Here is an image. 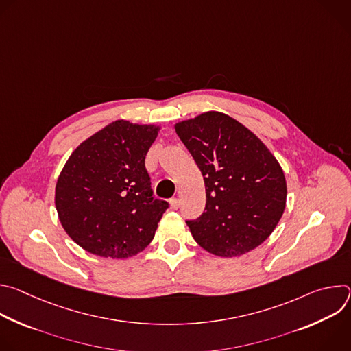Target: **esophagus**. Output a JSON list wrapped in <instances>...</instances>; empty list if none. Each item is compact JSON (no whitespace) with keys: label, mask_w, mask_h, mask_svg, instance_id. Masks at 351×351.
Returning <instances> with one entry per match:
<instances>
[{"label":"esophagus","mask_w":351,"mask_h":351,"mask_svg":"<svg viewBox=\"0 0 351 351\" xmlns=\"http://www.w3.org/2000/svg\"><path fill=\"white\" fill-rule=\"evenodd\" d=\"M169 204H171V208H172V210H178L179 206H180V202H179L178 198H171V199H169Z\"/></svg>","instance_id":"34e87169"}]
</instances>
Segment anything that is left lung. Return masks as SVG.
<instances>
[{
	"instance_id": "left-lung-1",
	"label": "left lung",
	"mask_w": 351,
	"mask_h": 351,
	"mask_svg": "<svg viewBox=\"0 0 351 351\" xmlns=\"http://www.w3.org/2000/svg\"><path fill=\"white\" fill-rule=\"evenodd\" d=\"M204 176V213L186 221L194 240L219 257L265 241L286 207L285 173L267 145L226 114L210 111L175 125Z\"/></svg>"
}]
</instances>
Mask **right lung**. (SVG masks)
I'll return each instance as SVG.
<instances>
[{
    "label": "right lung",
    "mask_w": 351,
    "mask_h": 351,
    "mask_svg": "<svg viewBox=\"0 0 351 351\" xmlns=\"http://www.w3.org/2000/svg\"><path fill=\"white\" fill-rule=\"evenodd\" d=\"M160 126L115 121L84 140L56 186L62 228L86 252L129 258L154 239L169 204L153 197L144 165Z\"/></svg>",
    "instance_id": "add662e5"
}]
</instances>
